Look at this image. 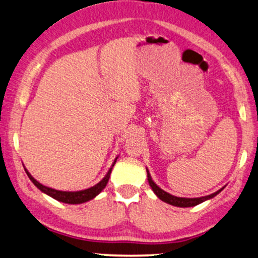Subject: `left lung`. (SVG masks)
I'll return each mask as SVG.
<instances>
[{"label": "left lung", "mask_w": 258, "mask_h": 258, "mask_svg": "<svg viewBox=\"0 0 258 258\" xmlns=\"http://www.w3.org/2000/svg\"><path fill=\"white\" fill-rule=\"evenodd\" d=\"M147 170V180H148V183H150V186L152 188V190L154 191V194L157 195V197L160 199L161 201H164L166 203H168V205H172V206H175V207H181V208H187V207H194V206H198L200 205V203L205 202L207 200H210V199H213L214 197H216L217 194L220 193L221 190L224 189L223 188H221L215 193L210 194V195H207V197H202V198H179V197H174V195L167 193L164 189H161L160 187L158 186L157 183L154 182L153 179H152L150 172Z\"/></svg>", "instance_id": "left-lung-1"}]
</instances>
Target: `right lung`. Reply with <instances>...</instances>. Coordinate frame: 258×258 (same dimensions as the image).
Returning a JSON list of instances; mask_svg holds the SVG:
<instances>
[{
	"label": "right lung",
	"mask_w": 258,
	"mask_h": 258,
	"mask_svg": "<svg viewBox=\"0 0 258 258\" xmlns=\"http://www.w3.org/2000/svg\"><path fill=\"white\" fill-rule=\"evenodd\" d=\"M117 159H118V157H115L114 161L112 162L110 169H108V172L106 173V175H105L103 179L99 181V182L96 183L92 187L86 188V189H83V190L65 191V190L53 189V188L46 187V186H44V184H42L41 182H38V181L28 172L27 168H24V170H25V173H27V175L29 176V179L32 181V183H34L35 186L42 191V193L49 195V197H51L52 199H55V200L59 201V202L69 203V205H79V203H84V202L92 200V199L96 198L98 194H100V191L103 190L105 187H106L108 179H110L112 168H113L115 162H117Z\"/></svg>",
	"instance_id": "right-lung-1"
}]
</instances>
